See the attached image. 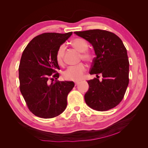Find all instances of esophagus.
I'll list each match as a JSON object with an SVG mask.
<instances>
[{
	"label": "esophagus",
	"mask_w": 148,
	"mask_h": 148,
	"mask_svg": "<svg viewBox=\"0 0 148 148\" xmlns=\"http://www.w3.org/2000/svg\"><path fill=\"white\" fill-rule=\"evenodd\" d=\"M79 83V81H77V82H75V86H76V85H77L78 83Z\"/></svg>",
	"instance_id": "1"
}]
</instances>
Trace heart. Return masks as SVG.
Instances as JSON below:
<instances>
[{"label":"heart","instance_id":"obj_1","mask_svg":"<svg viewBox=\"0 0 148 148\" xmlns=\"http://www.w3.org/2000/svg\"><path fill=\"white\" fill-rule=\"evenodd\" d=\"M72 45L77 51L82 52L80 59L84 61L90 62L93 59L92 53L88 50V44L83 38H75L71 41ZM65 51V46L64 44H62L56 52V60L58 65H64V57ZM86 70V67L83 63L74 66H70L62 73L63 77L66 80H72V81H78L81 79Z\"/></svg>","mask_w":148,"mask_h":148}]
</instances>
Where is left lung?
<instances>
[{"label":"left lung","instance_id":"1","mask_svg":"<svg viewBox=\"0 0 148 148\" xmlns=\"http://www.w3.org/2000/svg\"><path fill=\"white\" fill-rule=\"evenodd\" d=\"M75 34L87 40L95 49L89 73L97 78L88 80L89 89L84 95L86 104L98 111L114 108L122 101L129 83V61L127 49L114 33L102 29L75 31ZM103 75L102 81L98 74Z\"/></svg>","mask_w":148,"mask_h":148}]
</instances>
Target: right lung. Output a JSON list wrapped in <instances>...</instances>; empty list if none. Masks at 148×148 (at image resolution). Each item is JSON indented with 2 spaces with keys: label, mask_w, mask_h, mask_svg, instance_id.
<instances>
[{
  "label": "right lung",
  "mask_w": 148,
  "mask_h": 148,
  "mask_svg": "<svg viewBox=\"0 0 148 148\" xmlns=\"http://www.w3.org/2000/svg\"><path fill=\"white\" fill-rule=\"evenodd\" d=\"M72 32L45 33L34 38L22 53L19 65L20 89L29 110L43 119L56 117L66 109L73 82L57 80L56 60L59 47Z\"/></svg>",
  "instance_id": "right-lung-1"
}]
</instances>
